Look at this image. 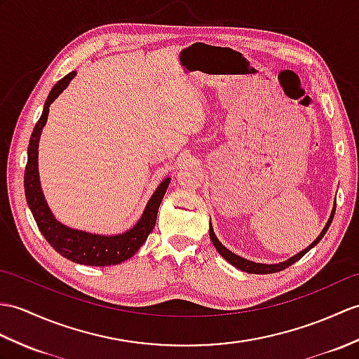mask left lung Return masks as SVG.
<instances>
[{
    "mask_svg": "<svg viewBox=\"0 0 359 359\" xmlns=\"http://www.w3.org/2000/svg\"><path fill=\"white\" fill-rule=\"evenodd\" d=\"M335 206H337V200H335V203H333L330 217H329V220H327V223H326V226L323 228V231L320 232V236L316 237V238L312 241V243H311L309 246H307L306 249H303V251H299V252L295 254L294 257H290V258H287L286 262H281V263H273V264L255 263V262H251V260H246V258L240 257V255H237V254H234V252H231L228 248H224V246L220 243V240L217 238V236H215V232H214V229H212L211 222H210V237H211V241H212L214 248L217 249V252H219L228 263H231L232 266H236L237 269L243 271V272H248V273H273V272H278V271H283V269L289 268L290 264H294L295 262H298L299 258L304 257L307 252L311 251L312 248H315L316 245L320 243V240H321L324 236H326V232H327V229H329V226H330V223H332V220H333V215H335Z\"/></svg>",
    "mask_w": 359,
    "mask_h": 359,
    "instance_id": "left-lung-1",
    "label": "left lung"
}]
</instances>
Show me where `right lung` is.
Masks as SVG:
<instances>
[{"instance_id": "obj_1", "label": "right lung", "mask_w": 359, "mask_h": 359, "mask_svg": "<svg viewBox=\"0 0 359 359\" xmlns=\"http://www.w3.org/2000/svg\"><path fill=\"white\" fill-rule=\"evenodd\" d=\"M76 76V72H72L57 81L53 86L52 91L47 96V101L43 108L39 121L36 122L35 128L30 136L29 148H27V165L24 171V191H26V198L30 211L33 214L41 234L48 241L56 252H60L67 260L78 264L87 266H111L119 264L128 260L135 255L140 246L145 243L149 232L153 231L156 224L157 211L162 198L168 189L171 177H165L159 187L156 188L153 196L149 197L145 210L142 212L140 219L136 224L122 234L104 236L93 234L82 229H74L67 226V224L57 220L52 210L47 205L43 188H41L39 171H38V147L39 137L43 128L47 123L48 107L55 102V99L60 96L62 91L69 87L70 81Z\"/></svg>"}]
</instances>
